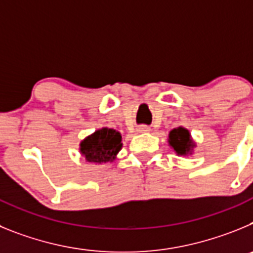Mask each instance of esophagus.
<instances>
[{"instance_id": "esophagus-1", "label": "esophagus", "mask_w": 253, "mask_h": 253, "mask_svg": "<svg viewBox=\"0 0 253 253\" xmlns=\"http://www.w3.org/2000/svg\"><path fill=\"white\" fill-rule=\"evenodd\" d=\"M149 130H151V128H149V126H147V125H140V126H138V129H137L138 133H148Z\"/></svg>"}]
</instances>
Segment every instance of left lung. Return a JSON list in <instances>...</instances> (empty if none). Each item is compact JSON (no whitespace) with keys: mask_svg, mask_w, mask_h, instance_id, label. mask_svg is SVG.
I'll return each instance as SVG.
<instances>
[{"mask_svg":"<svg viewBox=\"0 0 253 253\" xmlns=\"http://www.w3.org/2000/svg\"><path fill=\"white\" fill-rule=\"evenodd\" d=\"M169 144L177 156H190L193 154L194 148L196 147L190 131L184 126H178L169 131Z\"/></svg>","mask_w":253,"mask_h":253,"instance_id":"left-lung-1","label":"left lung"}]
</instances>
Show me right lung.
Listing matches in <instances>:
<instances>
[{"instance_id":"add662e5","label":"right lung","mask_w":253,"mask_h":253,"mask_svg":"<svg viewBox=\"0 0 253 253\" xmlns=\"http://www.w3.org/2000/svg\"><path fill=\"white\" fill-rule=\"evenodd\" d=\"M122 134L115 129L101 128L93 131L80 143V152L87 162H114L122 149Z\"/></svg>"}]
</instances>
